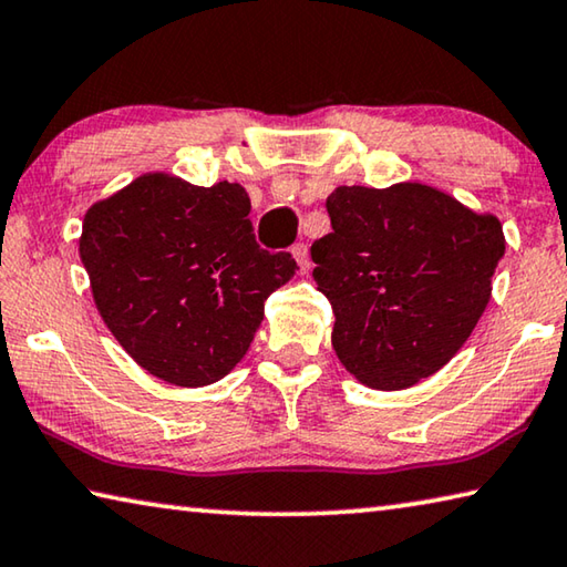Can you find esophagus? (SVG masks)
<instances>
[{"mask_svg":"<svg viewBox=\"0 0 567 567\" xmlns=\"http://www.w3.org/2000/svg\"><path fill=\"white\" fill-rule=\"evenodd\" d=\"M292 257L297 260V265H300V270H307V267H310V252H307L305 243H297L292 247Z\"/></svg>","mask_w":567,"mask_h":567,"instance_id":"obj_1","label":"esophagus"}]
</instances>
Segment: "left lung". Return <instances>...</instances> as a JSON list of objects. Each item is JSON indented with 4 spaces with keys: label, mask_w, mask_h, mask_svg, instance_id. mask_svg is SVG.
<instances>
[{
    "label": "left lung",
    "mask_w": 567,
    "mask_h": 567,
    "mask_svg": "<svg viewBox=\"0 0 567 567\" xmlns=\"http://www.w3.org/2000/svg\"><path fill=\"white\" fill-rule=\"evenodd\" d=\"M324 205L332 233L310 255L340 362L375 390L435 375L491 302L501 219L420 182L338 187Z\"/></svg>",
    "instance_id": "left-lung-1"
}]
</instances>
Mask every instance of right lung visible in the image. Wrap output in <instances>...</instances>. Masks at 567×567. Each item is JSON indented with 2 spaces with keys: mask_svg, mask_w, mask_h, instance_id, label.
<instances>
[{
  "mask_svg": "<svg viewBox=\"0 0 567 567\" xmlns=\"http://www.w3.org/2000/svg\"><path fill=\"white\" fill-rule=\"evenodd\" d=\"M243 185L197 187L150 172L84 215L80 257L94 305L130 358L179 388L245 358L265 300L295 275L252 235Z\"/></svg>",
  "mask_w": 567,
  "mask_h": 567,
  "instance_id": "obj_1",
  "label": "right lung"
}]
</instances>
